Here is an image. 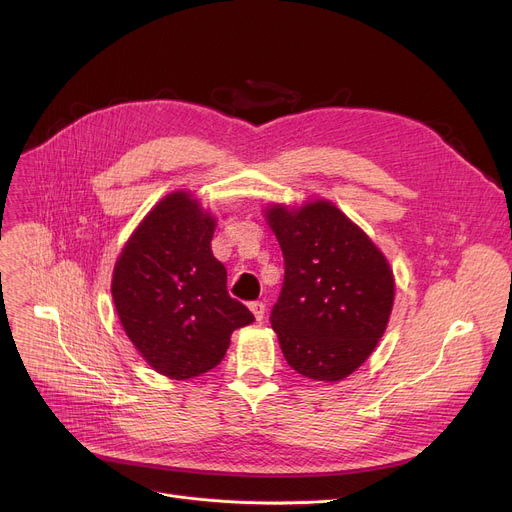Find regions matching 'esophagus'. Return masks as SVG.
I'll list each match as a JSON object with an SVG mask.
<instances>
[{
    "label": "esophagus",
    "mask_w": 512,
    "mask_h": 512,
    "mask_svg": "<svg viewBox=\"0 0 512 512\" xmlns=\"http://www.w3.org/2000/svg\"><path fill=\"white\" fill-rule=\"evenodd\" d=\"M249 309H251V313L255 315V319H257V321H261V319H263V315H265V305H263V303L255 301V303H251V305H249Z\"/></svg>",
    "instance_id": "34e87169"
}]
</instances>
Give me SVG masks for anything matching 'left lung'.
Instances as JSON below:
<instances>
[{
    "instance_id": "obj_1",
    "label": "left lung",
    "mask_w": 512,
    "mask_h": 512,
    "mask_svg": "<svg viewBox=\"0 0 512 512\" xmlns=\"http://www.w3.org/2000/svg\"><path fill=\"white\" fill-rule=\"evenodd\" d=\"M284 255L272 328L288 365L315 382L357 371L386 332L394 274L378 245L332 201L263 209Z\"/></svg>"
}]
</instances>
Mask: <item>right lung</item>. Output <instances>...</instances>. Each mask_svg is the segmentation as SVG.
Returning <instances> with one entry per match:
<instances>
[{
    "instance_id": "add662e5",
    "label": "right lung",
    "mask_w": 512,
    "mask_h": 512,
    "mask_svg": "<svg viewBox=\"0 0 512 512\" xmlns=\"http://www.w3.org/2000/svg\"><path fill=\"white\" fill-rule=\"evenodd\" d=\"M218 220L191 191L161 199L134 228L112 274L120 324L139 355L170 380L218 365L236 328L255 321L226 288L213 257Z\"/></svg>"
}]
</instances>
